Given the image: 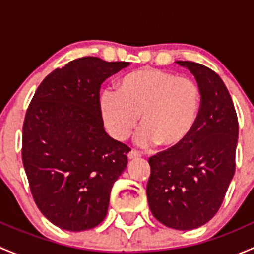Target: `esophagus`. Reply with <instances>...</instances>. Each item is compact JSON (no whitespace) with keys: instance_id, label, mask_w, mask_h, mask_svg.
Returning <instances> with one entry per match:
<instances>
[{"instance_id":"esophagus-1","label":"esophagus","mask_w":254,"mask_h":254,"mask_svg":"<svg viewBox=\"0 0 254 254\" xmlns=\"http://www.w3.org/2000/svg\"><path fill=\"white\" fill-rule=\"evenodd\" d=\"M137 157H140V153L137 152V151L131 150L129 153H127V158H129V160H134V158H137Z\"/></svg>"}]
</instances>
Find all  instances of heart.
<instances>
[{
    "label": "heart",
    "instance_id": "obj_1",
    "mask_svg": "<svg viewBox=\"0 0 254 254\" xmlns=\"http://www.w3.org/2000/svg\"><path fill=\"white\" fill-rule=\"evenodd\" d=\"M200 89L191 79L146 67L120 79L118 93L104 91L99 108L114 139L127 140L141 123L136 143L163 148L182 145L193 131L200 112Z\"/></svg>",
    "mask_w": 254,
    "mask_h": 254
}]
</instances>
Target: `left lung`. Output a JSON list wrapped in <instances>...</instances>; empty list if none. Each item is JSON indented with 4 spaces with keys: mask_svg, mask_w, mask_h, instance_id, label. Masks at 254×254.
I'll return each mask as SVG.
<instances>
[{
    "mask_svg": "<svg viewBox=\"0 0 254 254\" xmlns=\"http://www.w3.org/2000/svg\"><path fill=\"white\" fill-rule=\"evenodd\" d=\"M200 89L198 122L188 139L148 160V206L175 230L198 229L215 216L235 175L238 120L224 81L206 66L176 61Z\"/></svg>",
    "mask_w": 254,
    "mask_h": 254,
    "instance_id": "1",
    "label": "left lung"
}]
</instances>
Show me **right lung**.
I'll list each match as a JSON object with an SVG mask.
<instances>
[{"label": "right lung", "instance_id": "right-lung-1", "mask_svg": "<svg viewBox=\"0 0 254 254\" xmlns=\"http://www.w3.org/2000/svg\"><path fill=\"white\" fill-rule=\"evenodd\" d=\"M129 63L94 56L70 61L40 83L23 124L22 160L32 195L55 226L84 231L108 211L130 148L104 130L99 89Z\"/></svg>", "mask_w": 254, "mask_h": 254}]
</instances>
